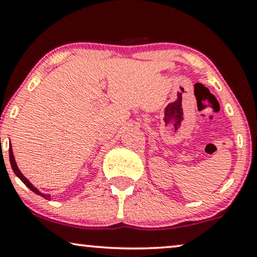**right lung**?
Segmentation results:
<instances>
[{
    "instance_id": "add662e5",
    "label": "right lung",
    "mask_w": 257,
    "mask_h": 257,
    "mask_svg": "<svg viewBox=\"0 0 257 257\" xmlns=\"http://www.w3.org/2000/svg\"><path fill=\"white\" fill-rule=\"evenodd\" d=\"M9 160H11V165H12V168H13V171H14V173L16 174V177L19 178V179H20L22 183H24L26 186H27L29 190H32L33 191L34 193H37V194H39V196H41V197H44V198H46V199H48L50 200L51 199V194H47V193H42V192H40V191L38 190L37 187L34 186L33 184L31 183V181H29L27 178L25 177L24 174L21 173V171L19 170V167H18V165H16V161H15V158H14V154H13V148H12V146H11V148H9Z\"/></svg>"
}]
</instances>
